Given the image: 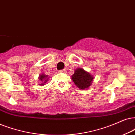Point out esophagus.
<instances>
[{
	"instance_id": "obj_1",
	"label": "esophagus",
	"mask_w": 135,
	"mask_h": 135,
	"mask_svg": "<svg viewBox=\"0 0 135 135\" xmlns=\"http://www.w3.org/2000/svg\"><path fill=\"white\" fill-rule=\"evenodd\" d=\"M59 72H60V73H65V72H66V70L65 69L61 70L59 71Z\"/></svg>"
}]
</instances>
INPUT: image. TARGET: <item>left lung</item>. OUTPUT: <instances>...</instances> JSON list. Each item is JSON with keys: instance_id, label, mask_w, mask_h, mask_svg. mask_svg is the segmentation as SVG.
<instances>
[{"instance_id": "obj_1", "label": "left lung", "mask_w": 135, "mask_h": 135, "mask_svg": "<svg viewBox=\"0 0 135 135\" xmlns=\"http://www.w3.org/2000/svg\"><path fill=\"white\" fill-rule=\"evenodd\" d=\"M71 78L76 86L81 90L88 88L92 84L93 80V75L81 68L75 70Z\"/></svg>"}]
</instances>
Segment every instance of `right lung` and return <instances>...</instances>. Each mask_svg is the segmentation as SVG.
Returning <instances> with one entry per match:
<instances>
[{
    "mask_svg": "<svg viewBox=\"0 0 135 135\" xmlns=\"http://www.w3.org/2000/svg\"><path fill=\"white\" fill-rule=\"evenodd\" d=\"M38 80H40L41 82H42L40 83V85H45V83H46V82H47L48 80H49V78H48V75H44L43 73V74L40 75H39Z\"/></svg>",
    "mask_w": 135,
    "mask_h": 135,
    "instance_id": "right-lung-1",
    "label": "right lung"
}]
</instances>
